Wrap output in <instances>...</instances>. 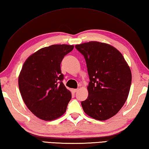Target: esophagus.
I'll use <instances>...</instances> for the list:
<instances>
[{
    "instance_id": "esophagus-1",
    "label": "esophagus",
    "mask_w": 149,
    "mask_h": 149,
    "mask_svg": "<svg viewBox=\"0 0 149 149\" xmlns=\"http://www.w3.org/2000/svg\"><path fill=\"white\" fill-rule=\"evenodd\" d=\"M77 91H78V89H72V92L74 93L77 92Z\"/></svg>"
}]
</instances>
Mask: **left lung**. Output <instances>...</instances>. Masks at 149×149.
Here are the masks:
<instances>
[{"mask_svg": "<svg viewBox=\"0 0 149 149\" xmlns=\"http://www.w3.org/2000/svg\"><path fill=\"white\" fill-rule=\"evenodd\" d=\"M85 58L90 82L88 97L82 101L85 113L107 120L118 113L130 91L132 73L121 53L110 45L89 41L75 45Z\"/></svg>", "mask_w": 149, "mask_h": 149, "instance_id": "1", "label": "left lung"}]
</instances>
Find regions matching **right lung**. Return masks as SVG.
Returning a JSON list of instances; mask_svg holds the SVG:
<instances>
[{
	"label": "right lung",
	"mask_w": 149,
	"mask_h": 149,
	"mask_svg": "<svg viewBox=\"0 0 149 149\" xmlns=\"http://www.w3.org/2000/svg\"><path fill=\"white\" fill-rule=\"evenodd\" d=\"M73 45H52L33 53L25 61L19 88L25 104L38 118L54 120L65 113L71 93L63 83L60 64Z\"/></svg>",
	"instance_id": "add662e5"
}]
</instances>
